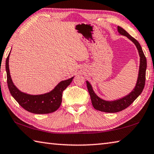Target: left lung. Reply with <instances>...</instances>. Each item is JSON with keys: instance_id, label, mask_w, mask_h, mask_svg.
Returning a JSON list of instances; mask_svg holds the SVG:
<instances>
[{"instance_id": "obj_1", "label": "left lung", "mask_w": 154, "mask_h": 154, "mask_svg": "<svg viewBox=\"0 0 154 154\" xmlns=\"http://www.w3.org/2000/svg\"><path fill=\"white\" fill-rule=\"evenodd\" d=\"M118 32L122 35L127 36L129 39L133 42L135 45L137 46L138 51H139L140 56V67H139V77H138L137 83L134 89L131 93L127 95L125 97L122 98L119 100L114 101H106L101 99L96 96V94L94 92L90 84V83L86 82L87 88L88 92L90 95V98L92 100V105L94 108L96 110L106 112V113H116V112L121 111L124 109H126L131 104L136 100L137 98L143 92V88L145 87V74H146V69H147V60L145 54L143 53L141 46L139 43L134 38L130 36L124 28L120 26L118 27Z\"/></svg>"}]
</instances>
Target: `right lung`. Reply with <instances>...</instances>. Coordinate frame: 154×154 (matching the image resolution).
Wrapping results in <instances>:
<instances>
[{"instance_id": "1", "label": "right lung", "mask_w": 154, "mask_h": 154, "mask_svg": "<svg viewBox=\"0 0 154 154\" xmlns=\"http://www.w3.org/2000/svg\"><path fill=\"white\" fill-rule=\"evenodd\" d=\"M9 56L6 60L7 85L13 97L25 110L35 114H46L56 111L62 103V92L71 84L73 77L62 81L50 92L41 95H30L21 92L15 86L10 76Z\"/></svg>"}]
</instances>
